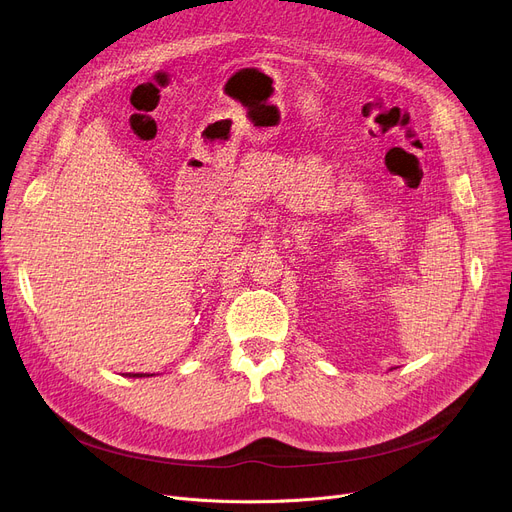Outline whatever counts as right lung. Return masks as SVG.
I'll return each mask as SVG.
<instances>
[{
	"label": "right lung",
	"instance_id": "right-lung-1",
	"mask_svg": "<svg viewBox=\"0 0 512 512\" xmlns=\"http://www.w3.org/2000/svg\"><path fill=\"white\" fill-rule=\"evenodd\" d=\"M132 378H143V375H141V373H134V375H132Z\"/></svg>",
	"mask_w": 512,
	"mask_h": 512
}]
</instances>
